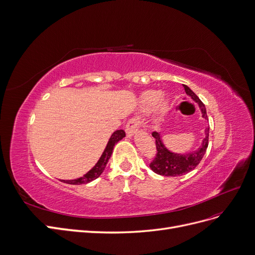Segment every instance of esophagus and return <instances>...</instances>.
<instances>
[{"mask_svg": "<svg viewBox=\"0 0 255 255\" xmlns=\"http://www.w3.org/2000/svg\"><path fill=\"white\" fill-rule=\"evenodd\" d=\"M139 126H140V122H139V120L138 119H131V120H129V122L127 123V125H126V133H127V135L128 136H132L136 131H137V129L139 128Z\"/></svg>", "mask_w": 255, "mask_h": 255, "instance_id": "esophagus-1", "label": "esophagus"}]
</instances>
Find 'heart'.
I'll return each instance as SVG.
<instances>
[{
  "label": "heart",
  "mask_w": 255,
  "mask_h": 255,
  "mask_svg": "<svg viewBox=\"0 0 255 255\" xmlns=\"http://www.w3.org/2000/svg\"><path fill=\"white\" fill-rule=\"evenodd\" d=\"M140 106L144 110H151L156 107L158 118H162L169 110V101L162 97V91L148 90L140 98Z\"/></svg>",
  "instance_id": "1"
}]
</instances>
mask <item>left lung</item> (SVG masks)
<instances>
[{"label":"left lung","mask_w":255,"mask_h":255,"mask_svg":"<svg viewBox=\"0 0 255 255\" xmlns=\"http://www.w3.org/2000/svg\"><path fill=\"white\" fill-rule=\"evenodd\" d=\"M186 93L189 96L194 102L199 104V107L202 111V117L204 119H208L207 117L206 107L203 102L199 99V97L186 85H183ZM152 136L155 138V145H156V154L153 158V161L150 163V168L151 170L159 175L164 176H180L190 172L191 170L200 164L202 158L206 152L207 147H208V139H209V128H206L205 130V137L203 139V143L199 149L195 151L189 153H174L168 150L162 142L161 135L158 132L154 131L152 132Z\"/></svg>","instance_id":"1"}]
</instances>
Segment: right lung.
<instances>
[{"label":"right lung","mask_w":255,"mask_h":255,"mask_svg":"<svg viewBox=\"0 0 255 255\" xmlns=\"http://www.w3.org/2000/svg\"><path fill=\"white\" fill-rule=\"evenodd\" d=\"M126 133L124 130H117L113 132L108 140V144L105 148V150H104V152L102 153L100 159L98 161V163L94 165V167L91 169V170H89L86 174L83 175L82 177H79V178H75V180H70V181H64L62 180V182L66 183V184H70V185H82V184H87L93 180H96V178H98L104 171V169H105L109 158L112 154V151H113V147H115V145L119 142V140H121L123 137H125Z\"/></svg>","instance_id":"right-lung-1"}]
</instances>
